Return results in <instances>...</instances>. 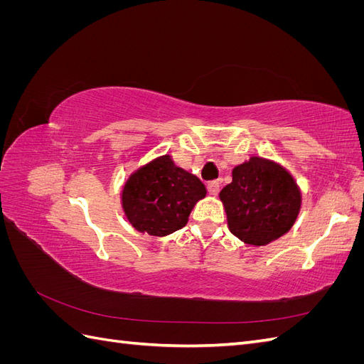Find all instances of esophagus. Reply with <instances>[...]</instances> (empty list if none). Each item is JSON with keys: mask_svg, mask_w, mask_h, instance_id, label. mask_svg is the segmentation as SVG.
<instances>
[{"mask_svg": "<svg viewBox=\"0 0 364 364\" xmlns=\"http://www.w3.org/2000/svg\"><path fill=\"white\" fill-rule=\"evenodd\" d=\"M218 191H220V183H218L217 181H213V182L208 183V193H209V194H211V196H217Z\"/></svg>", "mask_w": 364, "mask_h": 364, "instance_id": "1", "label": "esophagus"}]
</instances>
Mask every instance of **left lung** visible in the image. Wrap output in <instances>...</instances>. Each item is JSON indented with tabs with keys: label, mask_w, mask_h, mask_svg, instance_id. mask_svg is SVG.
<instances>
[{
	"label": "left lung",
	"mask_w": 364,
	"mask_h": 364,
	"mask_svg": "<svg viewBox=\"0 0 364 364\" xmlns=\"http://www.w3.org/2000/svg\"><path fill=\"white\" fill-rule=\"evenodd\" d=\"M220 199L230 232L252 246L269 245L284 235L301 209L294 179L278 164L259 156L237 165Z\"/></svg>",
	"instance_id": "1"
}]
</instances>
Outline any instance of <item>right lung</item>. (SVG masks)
Wrapping results in <instances>:
<instances>
[{
  "instance_id": "1",
  "label": "right lung",
  "mask_w": 364,
  "mask_h": 364,
  "mask_svg": "<svg viewBox=\"0 0 364 364\" xmlns=\"http://www.w3.org/2000/svg\"><path fill=\"white\" fill-rule=\"evenodd\" d=\"M205 194L199 178L176 167L165 155L130 176L123 190V208L139 232L164 237L186 225L193 206Z\"/></svg>"
}]
</instances>
